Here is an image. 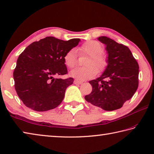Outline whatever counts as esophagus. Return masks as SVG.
<instances>
[{"mask_svg": "<svg viewBox=\"0 0 154 154\" xmlns=\"http://www.w3.org/2000/svg\"><path fill=\"white\" fill-rule=\"evenodd\" d=\"M74 83H75V84H78V85H81V84L83 83V82L79 81V80H75Z\"/></svg>", "mask_w": 154, "mask_h": 154, "instance_id": "1", "label": "esophagus"}]
</instances>
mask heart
Here are the masks:
<instances>
[{"label":"heart","mask_w":154,"mask_h":154,"mask_svg":"<svg viewBox=\"0 0 154 154\" xmlns=\"http://www.w3.org/2000/svg\"><path fill=\"white\" fill-rule=\"evenodd\" d=\"M79 50L82 54L89 56L85 65V67L75 68L70 72V75L78 80L83 81L95 76L98 72H101L107 65V60L103 53V46L96 41H89L80 47ZM64 62L69 68L76 65V51L74 49H69L64 56Z\"/></svg>","instance_id":"heart-1"}]
</instances>
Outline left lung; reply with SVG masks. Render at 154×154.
Masks as SVG:
<instances>
[{
	"mask_svg": "<svg viewBox=\"0 0 154 154\" xmlns=\"http://www.w3.org/2000/svg\"><path fill=\"white\" fill-rule=\"evenodd\" d=\"M98 40L106 46L107 65L100 77L89 82L92 91L85 98L96 107L113 111L121 108L136 91L139 66L127 46L106 36Z\"/></svg>",
	"mask_w": 154,
	"mask_h": 154,
	"instance_id": "obj_1",
	"label": "left lung"
}]
</instances>
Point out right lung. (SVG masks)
<instances>
[{
    "label": "right lung",
    "mask_w": 154,
    "mask_h": 154,
    "mask_svg": "<svg viewBox=\"0 0 154 154\" xmlns=\"http://www.w3.org/2000/svg\"><path fill=\"white\" fill-rule=\"evenodd\" d=\"M80 41L79 38L65 41L48 36L32 42L21 53L14 80L16 93L26 107L45 112L62 103L66 89L72 85L74 79L54 76L67 74L64 56Z\"/></svg>",
    "instance_id": "right-lung-1"
}]
</instances>
